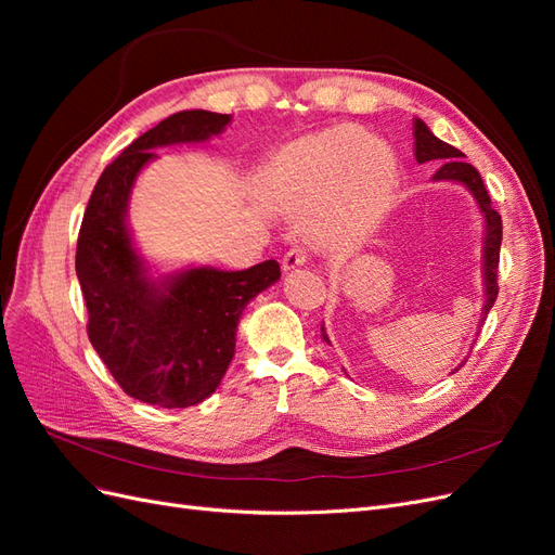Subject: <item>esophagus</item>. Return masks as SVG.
Wrapping results in <instances>:
<instances>
[{"label":"esophagus","mask_w":555,"mask_h":555,"mask_svg":"<svg viewBox=\"0 0 555 555\" xmlns=\"http://www.w3.org/2000/svg\"><path fill=\"white\" fill-rule=\"evenodd\" d=\"M306 261H308L306 251H300V249H289L287 255H284V259H282V271H284V273H292V271H296V268L306 266Z\"/></svg>","instance_id":"esophagus-1"}]
</instances>
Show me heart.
Instances as JSON below:
<instances>
[{
  "instance_id": "1",
  "label": "heart",
  "mask_w": 555,
  "mask_h": 555,
  "mask_svg": "<svg viewBox=\"0 0 555 555\" xmlns=\"http://www.w3.org/2000/svg\"><path fill=\"white\" fill-rule=\"evenodd\" d=\"M268 196L294 217L322 251L347 255L371 241L389 215L396 159L359 127H338L300 141L273 159Z\"/></svg>"
}]
</instances>
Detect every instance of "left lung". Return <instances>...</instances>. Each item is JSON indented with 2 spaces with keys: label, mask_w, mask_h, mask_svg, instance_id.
I'll use <instances>...</instances> for the list:
<instances>
[{
  "label": "left lung",
  "mask_w": 555,
  "mask_h": 555,
  "mask_svg": "<svg viewBox=\"0 0 555 555\" xmlns=\"http://www.w3.org/2000/svg\"><path fill=\"white\" fill-rule=\"evenodd\" d=\"M414 157L418 164L426 162H442V166L433 176V182H459L473 194L475 204L483 217V243H481V284H483V306L479 312V324H483L486 314L493 308L498 298V261H500V243H502V222L500 215L491 206V196L483 188V180L473 164H467L461 150L440 141L428 129L424 120L414 117ZM322 338L326 345H331L328 335L322 326ZM463 365V363H461ZM459 365V367H461ZM459 367H453L451 373H456Z\"/></svg>",
  "instance_id": "obj_1"
}]
</instances>
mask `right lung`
<instances>
[{"label": "right lung", "instance_id": "obj_1", "mask_svg": "<svg viewBox=\"0 0 555 555\" xmlns=\"http://www.w3.org/2000/svg\"><path fill=\"white\" fill-rule=\"evenodd\" d=\"M231 115L180 111L145 131L96 180L82 215L76 275L88 335L122 391L166 410L192 408L220 386L236 351L247 304L280 280L275 259L220 271L188 266L155 275L129 229L137 178L157 147L196 145L222 133Z\"/></svg>", "mask_w": 555, "mask_h": 555}]
</instances>
